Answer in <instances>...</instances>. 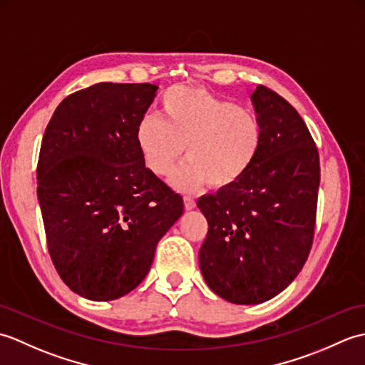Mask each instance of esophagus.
Listing matches in <instances>:
<instances>
[{
	"label": "esophagus",
	"instance_id": "esophagus-1",
	"mask_svg": "<svg viewBox=\"0 0 365 365\" xmlns=\"http://www.w3.org/2000/svg\"><path fill=\"white\" fill-rule=\"evenodd\" d=\"M183 204H185V208H187V210H192V208L196 207V200H195V197H191V196H185Z\"/></svg>",
	"mask_w": 365,
	"mask_h": 365
}]
</instances>
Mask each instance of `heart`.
Returning <instances> with one entry per match:
<instances>
[{
    "instance_id": "heart-1",
    "label": "heart",
    "mask_w": 365,
    "mask_h": 365,
    "mask_svg": "<svg viewBox=\"0 0 365 365\" xmlns=\"http://www.w3.org/2000/svg\"><path fill=\"white\" fill-rule=\"evenodd\" d=\"M136 144L145 166L173 175L180 191H196L205 183L215 190L230 188L250 173L262 149L263 128L250 108L237 106L202 88L175 86L160 102V118L144 115L136 127Z\"/></svg>"
}]
</instances>
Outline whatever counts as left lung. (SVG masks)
Listing matches in <instances>:
<instances>
[{"label":"left lung","mask_w":365,"mask_h":365,"mask_svg":"<svg viewBox=\"0 0 365 365\" xmlns=\"http://www.w3.org/2000/svg\"><path fill=\"white\" fill-rule=\"evenodd\" d=\"M263 128L250 173L230 188L199 197L208 222L199 251L207 285L234 304H260L281 293L311 252L320 161L298 111L265 86L251 96Z\"/></svg>","instance_id":"1"}]
</instances>
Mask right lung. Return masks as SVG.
Instances as JSON below:
<instances>
[{
    "label": "right lung",
    "mask_w": 365,
    "mask_h": 365,
    "mask_svg": "<svg viewBox=\"0 0 365 365\" xmlns=\"http://www.w3.org/2000/svg\"><path fill=\"white\" fill-rule=\"evenodd\" d=\"M158 86L98 83L59 103L43 133L37 199L58 274L92 301L118 299L143 282L155 250L183 213L136 144Z\"/></svg>",
    "instance_id": "right-lung-1"
}]
</instances>
